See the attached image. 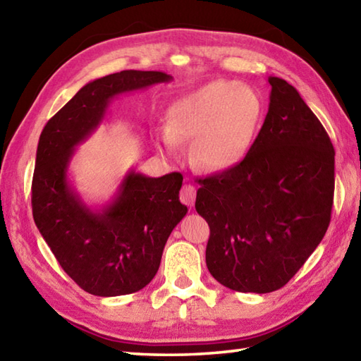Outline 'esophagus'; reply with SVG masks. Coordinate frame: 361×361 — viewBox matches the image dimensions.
<instances>
[{
    "mask_svg": "<svg viewBox=\"0 0 361 361\" xmlns=\"http://www.w3.org/2000/svg\"><path fill=\"white\" fill-rule=\"evenodd\" d=\"M195 194L197 189L192 185H185L180 190V200L188 206H192L195 202Z\"/></svg>",
    "mask_w": 361,
    "mask_h": 361,
    "instance_id": "1",
    "label": "esophagus"
}]
</instances>
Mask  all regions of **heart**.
<instances>
[{"label": "heart", "mask_w": 361, "mask_h": 361, "mask_svg": "<svg viewBox=\"0 0 361 361\" xmlns=\"http://www.w3.org/2000/svg\"><path fill=\"white\" fill-rule=\"evenodd\" d=\"M260 116L262 104L255 90L214 80L169 106L163 144L175 152L178 142L194 141L192 155L198 166L226 171L239 164L251 149Z\"/></svg>", "instance_id": "b5f03b06"}]
</instances>
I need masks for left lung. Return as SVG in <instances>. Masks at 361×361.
Instances as JSON below:
<instances>
[{
    "instance_id": "1",
    "label": "left lung",
    "mask_w": 361,
    "mask_h": 361,
    "mask_svg": "<svg viewBox=\"0 0 361 361\" xmlns=\"http://www.w3.org/2000/svg\"><path fill=\"white\" fill-rule=\"evenodd\" d=\"M268 82L270 105L251 149L239 164L198 181L195 200L211 229L208 270L242 293L286 286L323 240L334 204L331 137L295 87Z\"/></svg>"
}]
</instances>
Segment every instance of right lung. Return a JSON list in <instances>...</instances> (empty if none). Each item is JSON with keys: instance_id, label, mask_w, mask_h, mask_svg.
I'll use <instances>...</instances> for the list:
<instances>
[{"instance_id": "obj_1", "label": "right lung", "mask_w": 361, "mask_h": 361, "mask_svg": "<svg viewBox=\"0 0 361 361\" xmlns=\"http://www.w3.org/2000/svg\"><path fill=\"white\" fill-rule=\"evenodd\" d=\"M161 71L127 70L80 88L44 126L32 178V216L65 273L96 296L135 293L155 278L164 245L186 216L183 175L152 178L130 171L101 209L82 202L68 180L74 149L101 124L113 97L171 82Z\"/></svg>"}]
</instances>
